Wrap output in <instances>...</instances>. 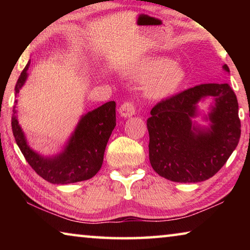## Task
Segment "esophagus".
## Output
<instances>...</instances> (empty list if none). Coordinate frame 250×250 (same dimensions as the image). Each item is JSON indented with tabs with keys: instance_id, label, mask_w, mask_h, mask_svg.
<instances>
[{
	"instance_id": "1",
	"label": "esophagus",
	"mask_w": 250,
	"mask_h": 250,
	"mask_svg": "<svg viewBox=\"0 0 250 250\" xmlns=\"http://www.w3.org/2000/svg\"><path fill=\"white\" fill-rule=\"evenodd\" d=\"M119 113L121 117L126 118V117H132L135 115V107L133 103L131 101H125V103L122 104L119 108Z\"/></svg>"
}]
</instances>
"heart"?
<instances>
[{
    "mask_svg": "<svg viewBox=\"0 0 250 250\" xmlns=\"http://www.w3.org/2000/svg\"><path fill=\"white\" fill-rule=\"evenodd\" d=\"M132 77L146 80V94L153 98H167L179 89L186 79V70L173 64L170 58H146L130 69Z\"/></svg>",
    "mask_w": 250,
    "mask_h": 250,
    "instance_id": "obj_1",
    "label": "heart"
}]
</instances>
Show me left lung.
<instances>
[{"label": "left lung", "mask_w": 250, "mask_h": 250, "mask_svg": "<svg viewBox=\"0 0 250 250\" xmlns=\"http://www.w3.org/2000/svg\"><path fill=\"white\" fill-rule=\"evenodd\" d=\"M223 69L229 73L227 65ZM206 96H213L215 104L206 118L210 126L201 128L191 119ZM146 126L153 170L173 182L196 183L216 174L238 145V103L228 83L198 84L156 104Z\"/></svg>", "instance_id": "left-lung-1"}]
</instances>
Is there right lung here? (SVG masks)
<instances>
[{
    "instance_id": "1",
    "label": "right lung",
    "mask_w": 250,
    "mask_h": 250,
    "mask_svg": "<svg viewBox=\"0 0 250 250\" xmlns=\"http://www.w3.org/2000/svg\"><path fill=\"white\" fill-rule=\"evenodd\" d=\"M29 62L15 86V97L26 82ZM18 100L14 101L12 130L25 160L41 177L53 184H69L91 179L103 166L104 154L116 126V103L109 101L82 117L64 151L45 158L28 146L18 121Z\"/></svg>"
}]
</instances>
